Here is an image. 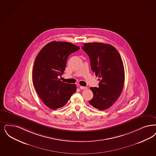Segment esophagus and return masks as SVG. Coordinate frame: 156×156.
Listing matches in <instances>:
<instances>
[{"mask_svg": "<svg viewBox=\"0 0 156 156\" xmlns=\"http://www.w3.org/2000/svg\"><path fill=\"white\" fill-rule=\"evenodd\" d=\"M80 89L81 90H85V89H87V87H82V86H80Z\"/></svg>", "mask_w": 156, "mask_h": 156, "instance_id": "obj_1", "label": "esophagus"}]
</instances>
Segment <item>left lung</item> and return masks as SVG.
Segmentation results:
<instances>
[{
    "mask_svg": "<svg viewBox=\"0 0 156 156\" xmlns=\"http://www.w3.org/2000/svg\"><path fill=\"white\" fill-rule=\"evenodd\" d=\"M82 48L89 57L92 71L100 78L99 87L90 88L94 97L89 103L99 110H106L115 103L123 89V62L119 51L111 44L87 43Z\"/></svg>",
    "mask_w": 156,
    "mask_h": 156,
    "instance_id": "left-lung-1",
    "label": "left lung"
}]
</instances>
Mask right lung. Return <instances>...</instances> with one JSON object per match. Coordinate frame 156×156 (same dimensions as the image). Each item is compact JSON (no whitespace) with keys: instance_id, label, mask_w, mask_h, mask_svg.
Here are the masks:
<instances>
[{"instance_id":"add662e5","label":"right lung","mask_w":156,"mask_h":156,"mask_svg":"<svg viewBox=\"0 0 156 156\" xmlns=\"http://www.w3.org/2000/svg\"><path fill=\"white\" fill-rule=\"evenodd\" d=\"M80 49L69 42L52 41L37 54L33 67V83L41 99L50 109L65 106L76 90L75 84L60 81L69 55Z\"/></svg>"}]
</instances>
